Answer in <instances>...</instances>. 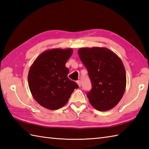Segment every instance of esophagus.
<instances>
[{"label": "esophagus", "mask_w": 149, "mask_h": 149, "mask_svg": "<svg viewBox=\"0 0 149 149\" xmlns=\"http://www.w3.org/2000/svg\"><path fill=\"white\" fill-rule=\"evenodd\" d=\"M77 84L79 85V86L81 87V81H80L79 80L77 81Z\"/></svg>", "instance_id": "obj_1"}]
</instances>
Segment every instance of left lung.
<instances>
[{
  "label": "left lung",
  "mask_w": 149,
  "mask_h": 149,
  "mask_svg": "<svg viewBox=\"0 0 149 149\" xmlns=\"http://www.w3.org/2000/svg\"><path fill=\"white\" fill-rule=\"evenodd\" d=\"M88 72L92 88L87 93L89 102L100 111L115 107L124 94L126 73L121 59L105 47H83L78 50Z\"/></svg>",
  "instance_id": "1"
}]
</instances>
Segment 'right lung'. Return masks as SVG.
<instances>
[{
  "mask_svg": "<svg viewBox=\"0 0 149 149\" xmlns=\"http://www.w3.org/2000/svg\"><path fill=\"white\" fill-rule=\"evenodd\" d=\"M73 53L71 48L47 50L34 60L28 74V84L33 98L42 107L50 110L67 103L78 84L68 78L65 64Z\"/></svg>",
  "mask_w": 149,
  "mask_h": 149,
  "instance_id": "1",
  "label": "right lung"
}]
</instances>
